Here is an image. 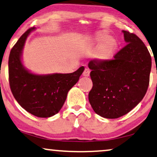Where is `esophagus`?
I'll use <instances>...</instances> for the list:
<instances>
[{
	"label": "esophagus",
	"mask_w": 157,
	"mask_h": 157,
	"mask_svg": "<svg viewBox=\"0 0 157 157\" xmlns=\"http://www.w3.org/2000/svg\"><path fill=\"white\" fill-rule=\"evenodd\" d=\"M83 75L84 76H89L90 75V70L89 69V68H85L84 71H83Z\"/></svg>",
	"instance_id": "esophagus-1"
}]
</instances>
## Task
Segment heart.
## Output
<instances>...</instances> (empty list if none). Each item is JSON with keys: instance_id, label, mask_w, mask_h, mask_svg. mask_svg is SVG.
I'll list each match as a JSON object with an SVG mask.
<instances>
[{"instance_id": "obj_1", "label": "heart", "mask_w": 157, "mask_h": 157, "mask_svg": "<svg viewBox=\"0 0 157 157\" xmlns=\"http://www.w3.org/2000/svg\"><path fill=\"white\" fill-rule=\"evenodd\" d=\"M106 37L105 36H99V40H104ZM113 48V44L112 41L111 40H109V41H106L103 44L102 48H101V53L103 55H108L111 53V51H112Z\"/></svg>"}]
</instances>
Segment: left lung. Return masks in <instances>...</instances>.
<instances>
[{"mask_svg": "<svg viewBox=\"0 0 157 157\" xmlns=\"http://www.w3.org/2000/svg\"><path fill=\"white\" fill-rule=\"evenodd\" d=\"M126 45L112 59L89 61L93 87L89 94L94 111L106 119H117L132 110L145 96L149 84L151 58L134 33L123 31Z\"/></svg>", "mask_w": 157, "mask_h": 157, "instance_id": "1", "label": "left lung"}]
</instances>
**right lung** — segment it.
Segmentation results:
<instances>
[{
	"label": "right lung",
	"mask_w": 157,
	"mask_h": 157,
	"mask_svg": "<svg viewBox=\"0 0 157 157\" xmlns=\"http://www.w3.org/2000/svg\"><path fill=\"white\" fill-rule=\"evenodd\" d=\"M35 28L28 29L10 52L8 77L10 90L17 102L36 117L47 118L56 114L63 106L69 90L78 82L84 70L81 66L71 74L39 76L25 70L21 61L28 36Z\"/></svg>",
	"instance_id": "obj_1"
}]
</instances>
